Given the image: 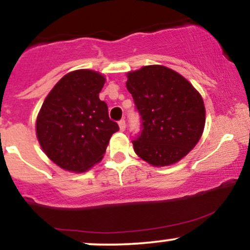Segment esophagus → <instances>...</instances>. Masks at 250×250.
I'll return each mask as SVG.
<instances>
[{"label": "esophagus", "mask_w": 250, "mask_h": 250, "mask_svg": "<svg viewBox=\"0 0 250 250\" xmlns=\"http://www.w3.org/2000/svg\"><path fill=\"white\" fill-rule=\"evenodd\" d=\"M119 127H120V130H121V131L125 130V120H121V121L119 122Z\"/></svg>", "instance_id": "1"}]
</instances>
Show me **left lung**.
Masks as SVG:
<instances>
[{"label": "left lung", "instance_id": "8db88e82", "mask_svg": "<svg viewBox=\"0 0 250 250\" xmlns=\"http://www.w3.org/2000/svg\"><path fill=\"white\" fill-rule=\"evenodd\" d=\"M127 89L142 119L134 150L154 167L179 162L199 142L206 108L200 93L179 73L153 64L127 74Z\"/></svg>", "mask_w": 250, "mask_h": 250}]
</instances>
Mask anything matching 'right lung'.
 Instances as JSON below:
<instances>
[{
  "label": "right lung",
  "instance_id": "obj_1",
  "mask_svg": "<svg viewBox=\"0 0 250 250\" xmlns=\"http://www.w3.org/2000/svg\"><path fill=\"white\" fill-rule=\"evenodd\" d=\"M105 77L97 71L68 73L45 97L36 119V136L45 155L62 169L83 173L102 160L119 130L99 97Z\"/></svg>",
  "mask_w": 250,
  "mask_h": 250
}]
</instances>
